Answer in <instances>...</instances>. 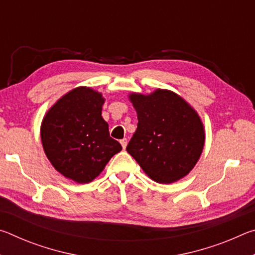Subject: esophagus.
Here are the masks:
<instances>
[{
	"mask_svg": "<svg viewBox=\"0 0 255 255\" xmlns=\"http://www.w3.org/2000/svg\"><path fill=\"white\" fill-rule=\"evenodd\" d=\"M120 144H122L124 149H126V146H127V139H126V138H124V139L120 140Z\"/></svg>",
	"mask_w": 255,
	"mask_h": 255,
	"instance_id": "1",
	"label": "esophagus"
}]
</instances>
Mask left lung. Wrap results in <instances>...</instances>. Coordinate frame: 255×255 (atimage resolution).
I'll return each instance as SVG.
<instances>
[{
	"label": "left lung",
	"instance_id": "8db88e82",
	"mask_svg": "<svg viewBox=\"0 0 255 255\" xmlns=\"http://www.w3.org/2000/svg\"><path fill=\"white\" fill-rule=\"evenodd\" d=\"M137 112V129L127 145L146 175L169 184L190 173L205 146V127L191 105L173 91L129 93Z\"/></svg>",
	"mask_w": 255,
	"mask_h": 255
}]
</instances>
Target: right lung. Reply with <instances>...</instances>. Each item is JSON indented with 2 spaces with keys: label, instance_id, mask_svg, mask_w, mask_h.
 <instances>
[{
  "label": "right lung",
  "instance_id": "1",
  "mask_svg": "<svg viewBox=\"0 0 255 255\" xmlns=\"http://www.w3.org/2000/svg\"><path fill=\"white\" fill-rule=\"evenodd\" d=\"M102 93L77 86L59 98L44 116L41 144L51 165L66 179L89 183L123 149L102 118Z\"/></svg>",
  "mask_w": 255,
  "mask_h": 255
}]
</instances>
